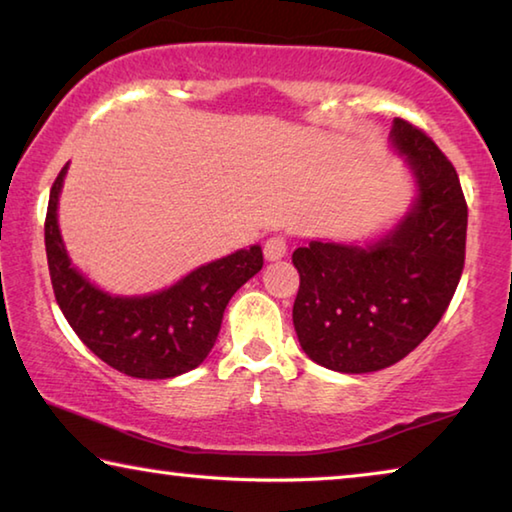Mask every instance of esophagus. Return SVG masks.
<instances>
[{
	"label": "esophagus",
	"instance_id": "1",
	"mask_svg": "<svg viewBox=\"0 0 512 512\" xmlns=\"http://www.w3.org/2000/svg\"><path fill=\"white\" fill-rule=\"evenodd\" d=\"M287 237L284 235H273L264 241V255L268 262H275V259H282L287 255Z\"/></svg>",
	"mask_w": 512,
	"mask_h": 512
}]
</instances>
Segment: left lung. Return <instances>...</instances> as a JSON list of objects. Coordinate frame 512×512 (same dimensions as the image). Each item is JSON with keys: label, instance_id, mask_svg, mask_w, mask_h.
<instances>
[{"label": "left lung", "instance_id": "obj_1", "mask_svg": "<svg viewBox=\"0 0 512 512\" xmlns=\"http://www.w3.org/2000/svg\"><path fill=\"white\" fill-rule=\"evenodd\" d=\"M391 142L418 185L411 212L372 246L311 241L291 257L302 350L348 375L388 368L418 348L447 311L465 264L467 203L454 164L406 119L393 121Z\"/></svg>", "mask_w": 512, "mask_h": 512}]
</instances>
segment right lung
<instances>
[{
  "instance_id": "right-lung-1",
  "label": "right lung",
  "mask_w": 512,
  "mask_h": 512,
  "mask_svg": "<svg viewBox=\"0 0 512 512\" xmlns=\"http://www.w3.org/2000/svg\"><path fill=\"white\" fill-rule=\"evenodd\" d=\"M65 173L67 164L51 185L45 248L56 302L76 336L128 377L169 379L201 366L214 348L230 298L262 271V248L216 259L151 296H110L76 271L60 239L56 210Z\"/></svg>"
}]
</instances>
